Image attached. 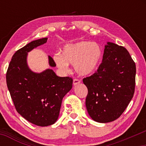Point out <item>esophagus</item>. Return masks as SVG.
Returning <instances> with one entry per match:
<instances>
[{
  "label": "esophagus",
  "mask_w": 146,
  "mask_h": 146,
  "mask_svg": "<svg viewBox=\"0 0 146 146\" xmlns=\"http://www.w3.org/2000/svg\"><path fill=\"white\" fill-rule=\"evenodd\" d=\"M81 82H80V80H78V79H74L73 80V85L74 86H76V85H77V84H79Z\"/></svg>",
  "instance_id": "obj_1"
}]
</instances>
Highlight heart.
<instances>
[{"instance_id": "1", "label": "heart", "mask_w": 146, "mask_h": 146, "mask_svg": "<svg viewBox=\"0 0 146 146\" xmlns=\"http://www.w3.org/2000/svg\"><path fill=\"white\" fill-rule=\"evenodd\" d=\"M103 58V50L95 42L79 41L66 44L62 55L56 54L54 60L63 72L68 70V64H74L75 71L80 76H88L99 68Z\"/></svg>"}]
</instances>
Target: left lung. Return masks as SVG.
Wrapping results in <instances>:
<instances>
[{
    "mask_svg": "<svg viewBox=\"0 0 146 146\" xmlns=\"http://www.w3.org/2000/svg\"><path fill=\"white\" fill-rule=\"evenodd\" d=\"M136 68L124 47L108 42L97 72L83 79L87 87L86 106L91 118L108 123L118 118L133 96Z\"/></svg>",
    "mask_w": 146,
    "mask_h": 146,
    "instance_id": "8db88e82",
    "label": "left lung"
}]
</instances>
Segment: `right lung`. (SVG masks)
Segmentation results:
<instances>
[{"mask_svg": "<svg viewBox=\"0 0 146 146\" xmlns=\"http://www.w3.org/2000/svg\"><path fill=\"white\" fill-rule=\"evenodd\" d=\"M48 38L35 40L13 56L7 72V84L16 110L25 119L38 126L52 125L58 118L62 101L72 88V79L60 77L47 68L35 72L27 62L28 54L45 44ZM48 64L55 67L50 56Z\"/></svg>", "mask_w": 146, "mask_h": 146, "instance_id": "1", "label": "right lung"}]
</instances>
